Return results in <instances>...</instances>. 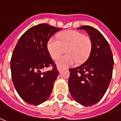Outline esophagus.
<instances>
[{
	"label": "esophagus",
	"mask_w": 121,
	"mask_h": 121,
	"mask_svg": "<svg viewBox=\"0 0 121 121\" xmlns=\"http://www.w3.org/2000/svg\"><path fill=\"white\" fill-rule=\"evenodd\" d=\"M57 69H58V71H60V70H61V67H59V66H57Z\"/></svg>",
	"instance_id": "obj_1"
}]
</instances>
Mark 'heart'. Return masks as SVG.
<instances>
[{
	"mask_svg": "<svg viewBox=\"0 0 121 121\" xmlns=\"http://www.w3.org/2000/svg\"><path fill=\"white\" fill-rule=\"evenodd\" d=\"M58 40L51 37L47 42V49L51 57L57 58L65 52L67 54L58 58L57 65L60 67H68L75 63H83L90 56L92 42L91 39L77 31L69 30L58 35Z\"/></svg>",
	"mask_w": 121,
	"mask_h": 121,
	"instance_id": "heart-1",
	"label": "heart"
}]
</instances>
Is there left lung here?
Returning <instances> with one entry per match:
<instances>
[{
    "mask_svg": "<svg viewBox=\"0 0 121 121\" xmlns=\"http://www.w3.org/2000/svg\"><path fill=\"white\" fill-rule=\"evenodd\" d=\"M90 36L92 49L90 56L81 66L69 69V91L80 104L90 106L100 101L107 90L111 78L114 60L109 44L98 30L81 26Z\"/></svg>",
    "mask_w": 121,
    "mask_h": 121,
    "instance_id": "left-lung-1",
    "label": "left lung"
}]
</instances>
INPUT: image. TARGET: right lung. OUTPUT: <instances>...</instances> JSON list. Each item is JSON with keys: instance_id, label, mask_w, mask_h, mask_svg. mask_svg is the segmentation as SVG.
Masks as SVG:
<instances>
[{"instance_id": "1", "label": "right lung", "mask_w": 121, "mask_h": 121, "mask_svg": "<svg viewBox=\"0 0 121 121\" xmlns=\"http://www.w3.org/2000/svg\"><path fill=\"white\" fill-rule=\"evenodd\" d=\"M60 30L46 23L33 26L21 35L13 52L12 80L18 94L30 104L43 103L52 93L58 71L50 57L47 42ZM51 65V71H41Z\"/></svg>"}]
</instances>
